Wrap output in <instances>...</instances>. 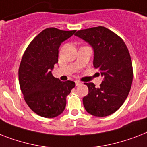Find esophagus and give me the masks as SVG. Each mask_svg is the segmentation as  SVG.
I'll return each mask as SVG.
<instances>
[{
    "instance_id": "esophagus-1",
    "label": "esophagus",
    "mask_w": 147,
    "mask_h": 147,
    "mask_svg": "<svg viewBox=\"0 0 147 147\" xmlns=\"http://www.w3.org/2000/svg\"><path fill=\"white\" fill-rule=\"evenodd\" d=\"M82 84V82H79V81H76V86H79Z\"/></svg>"
}]
</instances>
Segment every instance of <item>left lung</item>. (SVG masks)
Returning <instances> with one entry per match:
<instances>
[{
	"instance_id": "8db88e82",
	"label": "left lung",
	"mask_w": 147,
	"mask_h": 147,
	"mask_svg": "<svg viewBox=\"0 0 147 147\" xmlns=\"http://www.w3.org/2000/svg\"><path fill=\"white\" fill-rule=\"evenodd\" d=\"M94 50V65L103 81L99 88L84 83L88 94L83 98L86 111L105 117L116 112L123 104L131 88L133 68L129 51L123 40L103 26L78 31L75 34Z\"/></svg>"
}]
</instances>
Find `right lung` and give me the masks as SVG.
Masks as SVG:
<instances>
[{"label":"right lung","instance_id":"right-lung-1","mask_svg":"<svg viewBox=\"0 0 147 147\" xmlns=\"http://www.w3.org/2000/svg\"><path fill=\"white\" fill-rule=\"evenodd\" d=\"M76 32L46 28L32 40L22 56L19 68L20 89L26 103L40 116L60 115L66 96L76 86L72 81L61 82L51 72L58 63L59 46Z\"/></svg>","mask_w":147,"mask_h":147}]
</instances>
